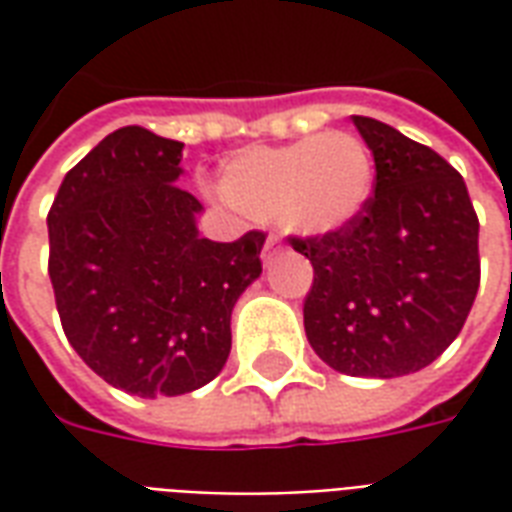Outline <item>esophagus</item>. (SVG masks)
<instances>
[{"instance_id": "1", "label": "esophagus", "mask_w": 512, "mask_h": 512, "mask_svg": "<svg viewBox=\"0 0 512 512\" xmlns=\"http://www.w3.org/2000/svg\"><path fill=\"white\" fill-rule=\"evenodd\" d=\"M277 244H279L277 235H268L266 246H263V263H266V266L274 260V255H277Z\"/></svg>"}]
</instances>
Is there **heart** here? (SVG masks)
Here are the masks:
<instances>
[{"label":"heart","mask_w":512,"mask_h":512,"mask_svg":"<svg viewBox=\"0 0 512 512\" xmlns=\"http://www.w3.org/2000/svg\"><path fill=\"white\" fill-rule=\"evenodd\" d=\"M373 158L345 131L279 147H252L230 158L219 178L224 202L252 222H279L290 233L326 235L365 208Z\"/></svg>","instance_id":"heart-1"}]
</instances>
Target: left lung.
Instances as JSON below:
<instances>
[{"label":"left lung","instance_id":"1","mask_svg":"<svg viewBox=\"0 0 512 512\" xmlns=\"http://www.w3.org/2000/svg\"><path fill=\"white\" fill-rule=\"evenodd\" d=\"M373 150L376 186L351 222L290 235L310 257L304 332L345 376L395 378L439 359L480 288V222L458 169L373 117L354 115Z\"/></svg>","mask_w":512,"mask_h":512}]
</instances>
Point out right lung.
Masks as SVG:
<instances>
[{
  "mask_svg": "<svg viewBox=\"0 0 512 512\" xmlns=\"http://www.w3.org/2000/svg\"><path fill=\"white\" fill-rule=\"evenodd\" d=\"M183 142L117 128L65 175L49 211V277L73 351L139 397L186 395L222 373L230 315L263 271V230L197 235L175 186Z\"/></svg>",
  "mask_w": 512,
  "mask_h": 512,
  "instance_id": "add662e5",
  "label": "right lung"
}]
</instances>
